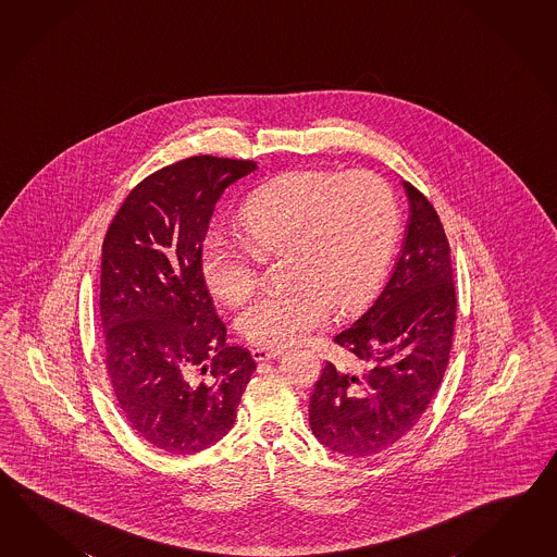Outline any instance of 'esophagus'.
I'll return each mask as SVG.
<instances>
[{
    "mask_svg": "<svg viewBox=\"0 0 557 557\" xmlns=\"http://www.w3.org/2000/svg\"><path fill=\"white\" fill-rule=\"evenodd\" d=\"M282 354L280 347H253L251 358L256 361H268V359L277 358Z\"/></svg>",
    "mask_w": 557,
    "mask_h": 557,
    "instance_id": "1",
    "label": "esophagus"
}]
</instances>
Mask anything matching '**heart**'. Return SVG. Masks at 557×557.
I'll return each mask as SVG.
<instances>
[{"mask_svg":"<svg viewBox=\"0 0 557 557\" xmlns=\"http://www.w3.org/2000/svg\"><path fill=\"white\" fill-rule=\"evenodd\" d=\"M242 237L211 234L201 272L213 296L244 304L265 260L292 253L294 289L256 297L237 318L251 344L285 346L330 322L335 306H363L384 280L399 213L389 186L371 172H289L258 187L239 211Z\"/></svg>","mask_w":557,"mask_h":557,"instance_id":"obj_1","label":"heart"}]
</instances>
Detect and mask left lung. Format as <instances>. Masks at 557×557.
I'll return each mask as SVG.
<instances>
[{
  "mask_svg": "<svg viewBox=\"0 0 557 557\" xmlns=\"http://www.w3.org/2000/svg\"><path fill=\"white\" fill-rule=\"evenodd\" d=\"M404 248L382 294L335 335L351 370L325 361L309 396L311 432L330 449L368 458L420 421L444 380L456 327L449 242L432 201L411 184Z\"/></svg>",
  "mask_w": 557,
  "mask_h": 557,
  "instance_id": "1",
  "label": "left lung"
}]
</instances>
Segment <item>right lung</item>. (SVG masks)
<instances>
[{
	"label": "right lung",
	"mask_w": 557,
	"mask_h": 557,
	"mask_svg": "<svg viewBox=\"0 0 557 557\" xmlns=\"http://www.w3.org/2000/svg\"><path fill=\"white\" fill-rule=\"evenodd\" d=\"M249 160L191 156L141 180L101 246L106 371L125 420L168 454H198L234 428L256 370L225 344L201 272L211 213Z\"/></svg>",
	"instance_id": "obj_1"
}]
</instances>
